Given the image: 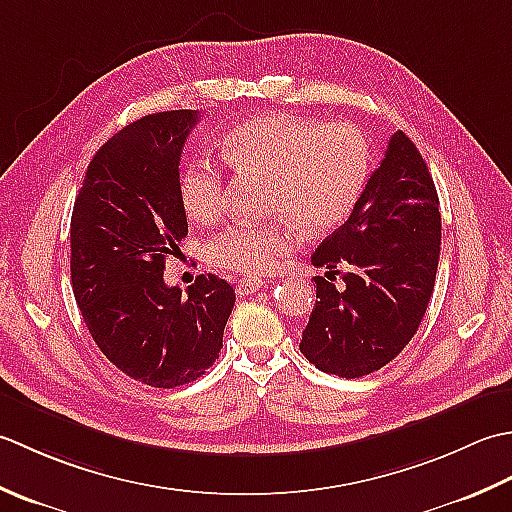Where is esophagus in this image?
Returning a JSON list of instances; mask_svg holds the SVG:
<instances>
[{
  "instance_id": "esophagus-1",
  "label": "esophagus",
  "mask_w": 512,
  "mask_h": 512,
  "mask_svg": "<svg viewBox=\"0 0 512 512\" xmlns=\"http://www.w3.org/2000/svg\"><path fill=\"white\" fill-rule=\"evenodd\" d=\"M260 287H263V280L260 278H241L236 285V291L241 296H249V294H256Z\"/></svg>"
}]
</instances>
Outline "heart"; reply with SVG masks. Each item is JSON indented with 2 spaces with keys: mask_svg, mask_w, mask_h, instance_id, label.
Instances as JSON below:
<instances>
[{
  "mask_svg": "<svg viewBox=\"0 0 512 512\" xmlns=\"http://www.w3.org/2000/svg\"><path fill=\"white\" fill-rule=\"evenodd\" d=\"M227 165L238 174L271 179V223H234L205 247L216 269L263 276L283 267L307 234H325L347 221L369 179L371 150L351 123L322 125L289 114H263L227 134ZM185 214L207 225L225 210V176L210 156L190 159L179 176Z\"/></svg>",
  "mask_w": 512,
  "mask_h": 512,
  "instance_id": "b5f03b06",
  "label": "heart"
}]
</instances>
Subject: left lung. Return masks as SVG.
Wrapping results in <instances>:
<instances>
[{
  "mask_svg": "<svg viewBox=\"0 0 512 512\" xmlns=\"http://www.w3.org/2000/svg\"><path fill=\"white\" fill-rule=\"evenodd\" d=\"M442 218L433 176L404 132L389 139L351 216L311 256L316 305L300 351L320 371L362 378L411 342L426 314L440 260ZM349 264L345 285L332 274Z\"/></svg>",
  "mask_w": 512,
  "mask_h": 512,
  "instance_id": "obj_1",
  "label": "left lung"
}]
</instances>
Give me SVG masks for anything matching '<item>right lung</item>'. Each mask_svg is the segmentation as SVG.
<instances>
[{"label":"right lung","instance_id":"obj_1","mask_svg":"<svg viewBox=\"0 0 512 512\" xmlns=\"http://www.w3.org/2000/svg\"><path fill=\"white\" fill-rule=\"evenodd\" d=\"M196 121V110H170L125 125L92 156L70 221L72 291L92 340L156 389L212 367L236 302L214 274L198 276L187 296L163 280L165 258L187 236L179 163Z\"/></svg>","mask_w":512,"mask_h":512}]
</instances>
